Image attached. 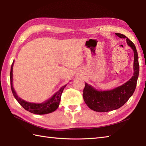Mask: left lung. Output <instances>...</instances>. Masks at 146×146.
Here are the masks:
<instances>
[{
    "instance_id": "8db88e82",
    "label": "left lung",
    "mask_w": 146,
    "mask_h": 146,
    "mask_svg": "<svg viewBox=\"0 0 146 146\" xmlns=\"http://www.w3.org/2000/svg\"><path fill=\"white\" fill-rule=\"evenodd\" d=\"M120 38H125L127 44L131 47L134 53V75L128 82L111 90L98 91L91 85L85 83L83 97L85 104L90 109L98 112H106L118 109L123 106L134 94L137 85L139 73L137 51L131 40L120 33H115Z\"/></svg>"
}]
</instances>
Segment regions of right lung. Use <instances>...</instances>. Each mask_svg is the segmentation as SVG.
<instances>
[{
  "label": "right lung",
  "instance_id": "right-lung-1",
  "mask_svg": "<svg viewBox=\"0 0 146 146\" xmlns=\"http://www.w3.org/2000/svg\"><path fill=\"white\" fill-rule=\"evenodd\" d=\"M13 64L14 61L12 64L11 72H10V79H11V86L12 92L13 94L14 98L16 99V100L19 103V104L23 107L24 109L30 111L31 113L38 114V115H43L51 113L52 111H55L59 107V105L60 103L61 94L63 92L64 88L66 87V85L62 86L60 89V90L58 91L52 97L49 98V100L45 101L44 102L41 104H35L30 103V102H26L23 100L20 97H18L16 92H15L14 89L12 85V78H13V74H12V70H13Z\"/></svg>",
  "mask_w": 146,
  "mask_h": 146
}]
</instances>
